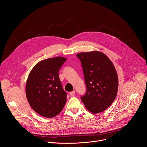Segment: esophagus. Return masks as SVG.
I'll return each instance as SVG.
<instances>
[{
	"instance_id": "34e87169",
	"label": "esophagus",
	"mask_w": 147,
	"mask_h": 147,
	"mask_svg": "<svg viewBox=\"0 0 147 147\" xmlns=\"http://www.w3.org/2000/svg\"><path fill=\"white\" fill-rule=\"evenodd\" d=\"M75 92L74 90L69 93V95H70L71 97H73V96H75Z\"/></svg>"
}]
</instances>
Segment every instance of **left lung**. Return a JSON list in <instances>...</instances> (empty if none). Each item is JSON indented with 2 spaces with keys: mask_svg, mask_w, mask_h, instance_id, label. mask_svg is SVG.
I'll list each match as a JSON object with an SVG mask.
<instances>
[{
  "mask_svg": "<svg viewBox=\"0 0 147 147\" xmlns=\"http://www.w3.org/2000/svg\"><path fill=\"white\" fill-rule=\"evenodd\" d=\"M81 62L87 91L81 100L88 111L98 113L115 100L118 89V77L109 58L93 51L76 54Z\"/></svg>",
  "mask_w": 147,
  "mask_h": 147,
  "instance_id": "1",
  "label": "left lung"
}]
</instances>
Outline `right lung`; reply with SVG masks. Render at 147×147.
<instances>
[{"mask_svg":"<svg viewBox=\"0 0 147 147\" xmlns=\"http://www.w3.org/2000/svg\"><path fill=\"white\" fill-rule=\"evenodd\" d=\"M67 60L63 57L43 60L29 73L26 83L27 100L31 108L45 118H53L63 110L67 93L59 79L60 68Z\"/></svg>","mask_w":147,"mask_h":147,"instance_id":"add662e5","label":"right lung"}]
</instances>
